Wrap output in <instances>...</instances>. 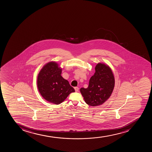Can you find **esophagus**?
<instances>
[{
  "mask_svg": "<svg viewBox=\"0 0 152 152\" xmlns=\"http://www.w3.org/2000/svg\"><path fill=\"white\" fill-rule=\"evenodd\" d=\"M74 89H75V91L78 92L79 91V88L78 87H74Z\"/></svg>",
  "mask_w": 152,
  "mask_h": 152,
  "instance_id": "1",
  "label": "esophagus"
}]
</instances>
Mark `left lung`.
<instances>
[{
	"instance_id": "8db88e82",
	"label": "left lung",
	"mask_w": 152,
	"mask_h": 152,
	"mask_svg": "<svg viewBox=\"0 0 152 152\" xmlns=\"http://www.w3.org/2000/svg\"><path fill=\"white\" fill-rule=\"evenodd\" d=\"M95 69V73L90 78L88 87L80 89L85 102L92 106L104 103L110 96L115 83L113 72L108 66L98 63Z\"/></svg>"
}]
</instances>
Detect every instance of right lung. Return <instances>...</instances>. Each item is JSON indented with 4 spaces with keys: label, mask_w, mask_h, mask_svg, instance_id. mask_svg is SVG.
I'll use <instances>...</instances> for the list:
<instances>
[{
    "label": "right lung",
    "mask_w": 152,
    "mask_h": 152,
    "mask_svg": "<svg viewBox=\"0 0 152 152\" xmlns=\"http://www.w3.org/2000/svg\"><path fill=\"white\" fill-rule=\"evenodd\" d=\"M62 69L55 62H49L39 72L37 85L39 93L47 101L59 104L75 92L67 80L61 76Z\"/></svg>",
    "instance_id": "right-lung-1"
}]
</instances>
